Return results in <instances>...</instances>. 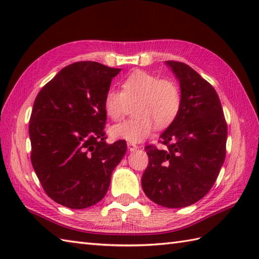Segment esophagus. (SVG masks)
I'll list each match as a JSON object with an SVG mask.
<instances>
[{"label": "esophagus", "mask_w": 259, "mask_h": 259, "mask_svg": "<svg viewBox=\"0 0 259 259\" xmlns=\"http://www.w3.org/2000/svg\"><path fill=\"white\" fill-rule=\"evenodd\" d=\"M128 149H129V151H136L137 149H138V146L137 145H135V144H131V142H129L128 144Z\"/></svg>", "instance_id": "esophagus-1"}]
</instances>
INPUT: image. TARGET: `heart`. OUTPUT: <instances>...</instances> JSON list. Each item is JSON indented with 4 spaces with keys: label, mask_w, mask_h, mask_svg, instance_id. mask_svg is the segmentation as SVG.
Segmentation results:
<instances>
[{
    "label": "heart",
    "mask_w": 259,
    "mask_h": 259,
    "mask_svg": "<svg viewBox=\"0 0 259 259\" xmlns=\"http://www.w3.org/2000/svg\"><path fill=\"white\" fill-rule=\"evenodd\" d=\"M136 103V117L113 125L110 134L115 139L140 142L149 137L157 125L164 129L178 117L181 93L176 82L137 70L121 84V91L109 89L103 97L104 112L117 121L125 114L129 104Z\"/></svg>",
    "instance_id": "1"
}]
</instances>
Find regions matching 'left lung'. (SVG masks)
<instances>
[{
  "instance_id": "left-lung-1",
  "label": "left lung",
  "mask_w": 259,
  "mask_h": 259,
  "mask_svg": "<svg viewBox=\"0 0 259 259\" xmlns=\"http://www.w3.org/2000/svg\"><path fill=\"white\" fill-rule=\"evenodd\" d=\"M179 81L181 108L163 131L158 149L147 146L149 163L142 189L167 208L190 206L207 195L225 161L227 123L213 87L183 62L166 61Z\"/></svg>"
}]
</instances>
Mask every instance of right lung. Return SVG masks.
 <instances>
[{"mask_svg": "<svg viewBox=\"0 0 259 259\" xmlns=\"http://www.w3.org/2000/svg\"><path fill=\"white\" fill-rule=\"evenodd\" d=\"M121 69L81 61L63 68L37 93L29 134L31 161L52 200L71 209L96 205L106 196L124 140L109 145L103 97Z\"/></svg>", "mask_w": 259, "mask_h": 259, "instance_id": "right-lung-1", "label": "right lung"}]
</instances>
